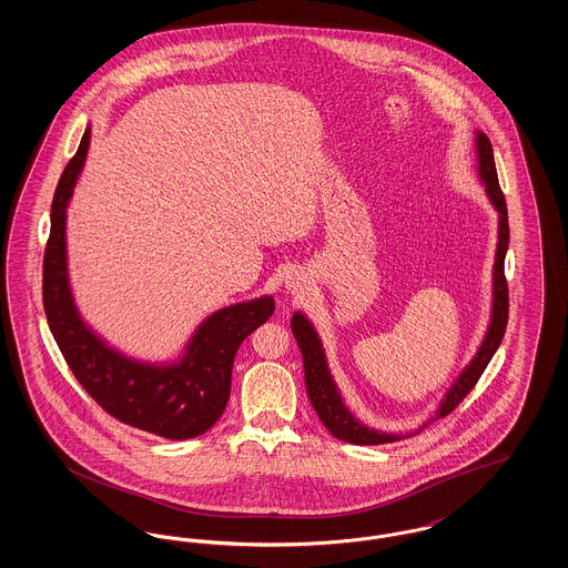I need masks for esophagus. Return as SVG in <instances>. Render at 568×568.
Masks as SVG:
<instances>
[{"label":"esophagus","mask_w":568,"mask_h":568,"mask_svg":"<svg viewBox=\"0 0 568 568\" xmlns=\"http://www.w3.org/2000/svg\"><path fill=\"white\" fill-rule=\"evenodd\" d=\"M304 287H306V278H304V274H297V272H294L292 276H287V281H285V290H287V292H292V294H300V292H304Z\"/></svg>","instance_id":"esophagus-1"}]
</instances>
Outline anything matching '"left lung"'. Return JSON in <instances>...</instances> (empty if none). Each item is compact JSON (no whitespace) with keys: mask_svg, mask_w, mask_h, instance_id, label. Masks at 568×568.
I'll return each instance as SVG.
<instances>
[{"mask_svg":"<svg viewBox=\"0 0 568 568\" xmlns=\"http://www.w3.org/2000/svg\"><path fill=\"white\" fill-rule=\"evenodd\" d=\"M477 162H479V176L486 185L487 197L498 211V244H496V260H494V302H491V320L487 327L486 338L475 353L473 362L462 371V375L456 378V383L449 387L445 398L440 400V406L436 408L433 419H428L419 430H424L428 424L436 419L449 415L456 406L466 398V394L475 387V383L484 375L491 355L503 343L505 329H507V320H509V290H507V278H505V255L509 248V219H507V202L505 195L498 185V174H496V163H494V151L489 144V138L481 132H477ZM292 332L296 336L297 347L302 352V362H304V383L308 392V400L313 408L317 410L322 424L336 436L338 440L353 443V445H383V443H394L400 440V434L378 433L373 428H366L359 424L349 408L343 403L341 392L334 383V378L327 371L325 362L324 347L322 341L315 332L311 322L302 315L294 313L292 317Z\"/></svg>","mask_w":568,"mask_h":568,"instance_id":"left-lung-1","label":"left lung"}]
</instances>
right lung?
I'll list each match as a JSON object with an SVG mask.
<instances>
[{
	"mask_svg": "<svg viewBox=\"0 0 568 568\" xmlns=\"http://www.w3.org/2000/svg\"><path fill=\"white\" fill-rule=\"evenodd\" d=\"M84 130L77 155L54 190L51 236L44 248L42 302L59 352L84 392L114 419L144 433L183 440L206 433L225 410L234 355L244 338L266 324L274 297L225 306L193 332L172 364H146L109 347L77 311L65 262V209L89 149Z\"/></svg>",
	"mask_w": 568,
	"mask_h": 568,
	"instance_id": "1",
	"label": "right lung"
}]
</instances>
